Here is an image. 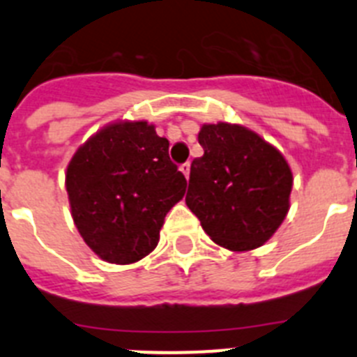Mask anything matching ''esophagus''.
Listing matches in <instances>:
<instances>
[{
	"mask_svg": "<svg viewBox=\"0 0 357 357\" xmlns=\"http://www.w3.org/2000/svg\"><path fill=\"white\" fill-rule=\"evenodd\" d=\"M181 172L184 173V176H185V178H189V172H191V164H189V162H184V164H181Z\"/></svg>",
	"mask_w": 357,
	"mask_h": 357,
	"instance_id": "34e87169",
	"label": "esophagus"
}]
</instances>
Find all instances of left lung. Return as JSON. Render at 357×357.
Instances as JSON below:
<instances>
[{
  "mask_svg": "<svg viewBox=\"0 0 357 357\" xmlns=\"http://www.w3.org/2000/svg\"><path fill=\"white\" fill-rule=\"evenodd\" d=\"M204 155L191 164L185 204L216 245L232 252L259 248L289 211L288 160L259 134L236 123L202 125Z\"/></svg>",
  "mask_w": 357,
  "mask_h": 357,
  "instance_id": "obj_1",
  "label": "left lung"
}]
</instances>
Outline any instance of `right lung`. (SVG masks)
<instances>
[{
	"instance_id": "1",
	"label": "right lung",
	"mask_w": 357,
	"mask_h": 357,
	"mask_svg": "<svg viewBox=\"0 0 357 357\" xmlns=\"http://www.w3.org/2000/svg\"><path fill=\"white\" fill-rule=\"evenodd\" d=\"M169 141L148 121L118 119L85 141L66 169L73 222L107 263L130 264L153 252L168 211L185 193Z\"/></svg>"
}]
</instances>
